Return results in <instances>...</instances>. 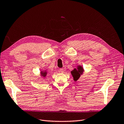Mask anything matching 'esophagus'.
Wrapping results in <instances>:
<instances>
[{"instance_id": "obj_1", "label": "esophagus", "mask_w": 124, "mask_h": 124, "mask_svg": "<svg viewBox=\"0 0 124 124\" xmlns=\"http://www.w3.org/2000/svg\"><path fill=\"white\" fill-rule=\"evenodd\" d=\"M60 72H61V73H63V72H64V69H62V68H61V69H59V70Z\"/></svg>"}]
</instances>
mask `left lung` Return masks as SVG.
I'll return each mask as SVG.
<instances>
[{"label": "left lung", "instance_id": "left-lung-1", "mask_svg": "<svg viewBox=\"0 0 124 124\" xmlns=\"http://www.w3.org/2000/svg\"><path fill=\"white\" fill-rule=\"evenodd\" d=\"M84 69L81 66H77V68H74V70L71 71V73L73 78L74 81H77L80 76L83 73Z\"/></svg>", "mask_w": 124, "mask_h": 124}]
</instances>
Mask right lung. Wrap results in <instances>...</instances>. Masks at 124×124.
I'll use <instances>...</instances> for the list:
<instances>
[{
  "instance_id": "add662e5",
  "label": "right lung",
  "mask_w": 124,
  "mask_h": 124,
  "mask_svg": "<svg viewBox=\"0 0 124 124\" xmlns=\"http://www.w3.org/2000/svg\"><path fill=\"white\" fill-rule=\"evenodd\" d=\"M40 73H41V76L43 77V78H46V76H47V71L46 70V71H41L40 72Z\"/></svg>"
}]
</instances>
